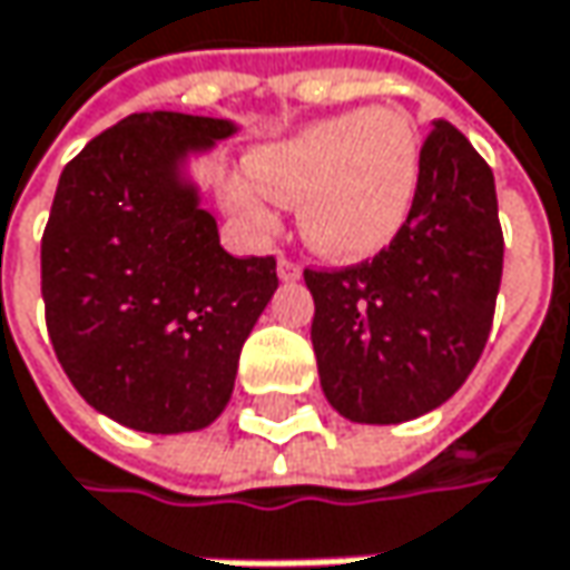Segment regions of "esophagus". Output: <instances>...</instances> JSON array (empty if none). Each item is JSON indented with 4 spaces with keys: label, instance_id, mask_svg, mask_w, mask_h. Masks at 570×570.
Segmentation results:
<instances>
[{
    "label": "esophagus",
    "instance_id": "34e87169",
    "mask_svg": "<svg viewBox=\"0 0 570 570\" xmlns=\"http://www.w3.org/2000/svg\"><path fill=\"white\" fill-rule=\"evenodd\" d=\"M277 274H281V281H284V284H293V281H299V277H303L299 264H293L289 257H281V261H277Z\"/></svg>",
    "mask_w": 570,
    "mask_h": 570
}]
</instances>
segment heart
Returning a JSON list of instances; mask_svg holds the SVG:
<instances>
[{"label": "heart", "instance_id": "heart-1", "mask_svg": "<svg viewBox=\"0 0 570 570\" xmlns=\"http://www.w3.org/2000/svg\"><path fill=\"white\" fill-rule=\"evenodd\" d=\"M422 141L403 109H354L313 121L252 154L228 206L254 232L277 228V203L299 206L303 242L328 261H367L413 216Z\"/></svg>", "mask_w": 570, "mask_h": 570}]
</instances>
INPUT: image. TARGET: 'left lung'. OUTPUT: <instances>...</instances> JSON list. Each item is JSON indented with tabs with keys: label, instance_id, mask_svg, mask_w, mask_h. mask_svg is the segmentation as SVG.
<instances>
[{
	"label": "left lung",
	"instance_id": "8db88e82",
	"mask_svg": "<svg viewBox=\"0 0 570 570\" xmlns=\"http://www.w3.org/2000/svg\"><path fill=\"white\" fill-rule=\"evenodd\" d=\"M325 400L352 422L432 413L484 352L503 277L493 170L471 141L432 121L413 216L396 242L345 271H306Z\"/></svg>",
	"mask_w": 570,
	"mask_h": 570
}]
</instances>
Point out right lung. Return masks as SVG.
<instances>
[{
    "label": "right lung",
    "instance_id": "add662e5",
    "mask_svg": "<svg viewBox=\"0 0 570 570\" xmlns=\"http://www.w3.org/2000/svg\"><path fill=\"white\" fill-rule=\"evenodd\" d=\"M235 121L135 112L92 138L53 193L41 296L60 367L135 432H196L232 400L238 354L277 289L274 257H232L189 160Z\"/></svg>",
    "mask_w": 570,
    "mask_h": 570
}]
</instances>
